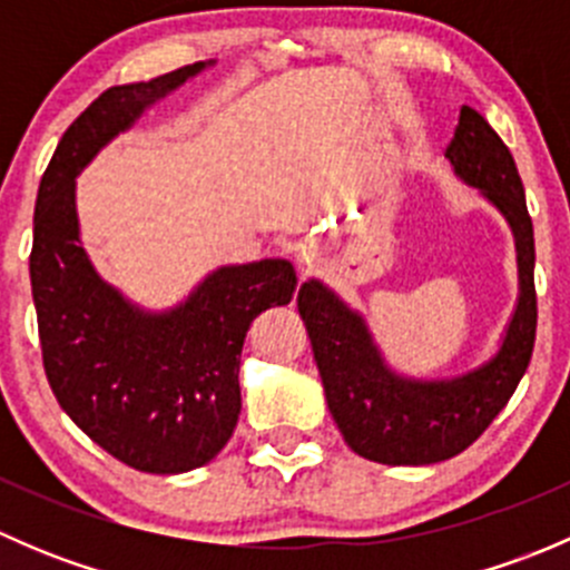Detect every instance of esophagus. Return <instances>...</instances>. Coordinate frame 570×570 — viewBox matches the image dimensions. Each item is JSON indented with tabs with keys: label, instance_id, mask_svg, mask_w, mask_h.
Instances as JSON below:
<instances>
[{
	"label": "esophagus",
	"instance_id": "obj_1",
	"mask_svg": "<svg viewBox=\"0 0 570 570\" xmlns=\"http://www.w3.org/2000/svg\"><path fill=\"white\" fill-rule=\"evenodd\" d=\"M314 264H317V250H314L312 245H303V250H301V269H303V275L312 273Z\"/></svg>",
	"mask_w": 570,
	"mask_h": 570
}]
</instances>
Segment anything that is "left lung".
<instances>
[{"instance_id": "obj_1", "label": "left lung", "mask_w": 570, "mask_h": 570, "mask_svg": "<svg viewBox=\"0 0 570 570\" xmlns=\"http://www.w3.org/2000/svg\"><path fill=\"white\" fill-rule=\"evenodd\" d=\"M446 157L465 184L482 189L508 217L519 250V306L502 350L485 366L458 381H402L383 366L358 314L333 292L317 281L297 292L333 422L350 450L375 463L428 465L461 455L508 405L532 358L534 234L513 154L476 109L461 107Z\"/></svg>"}]
</instances>
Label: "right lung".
Returning a JSON list of instances; mask_svg holds the SVG:
<instances>
[{
  "label": "right lung",
  "instance_id": "add662e5",
  "mask_svg": "<svg viewBox=\"0 0 570 570\" xmlns=\"http://www.w3.org/2000/svg\"><path fill=\"white\" fill-rule=\"evenodd\" d=\"M204 62L115 85L66 129L38 187L30 281L43 370L62 411L101 450L148 474L209 463L232 439L250 322L295 297L284 258L220 267L184 306L142 314L96 275L79 245L73 178L151 101Z\"/></svg>",
  "mask_w": 570,
  "mask_h": 570
}]
</instances>
